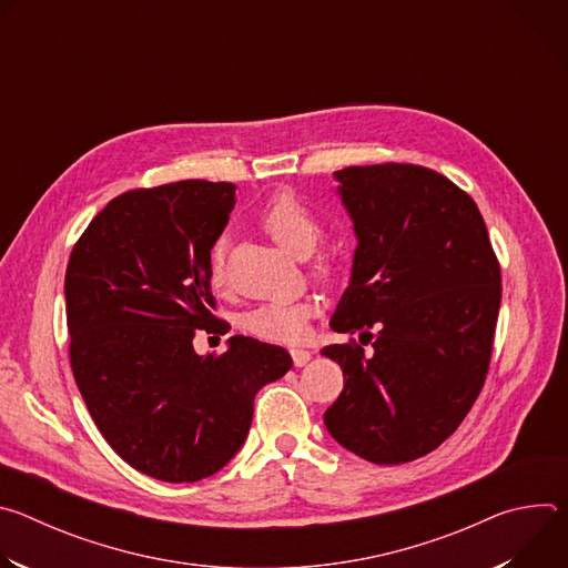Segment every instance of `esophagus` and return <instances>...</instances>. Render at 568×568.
Here are the masks:
<instances>
[{
    "label": "esophagus",
    "mask_w": 568,
    "mask_h": 568,
    "mask_svg": "<svg viewBox=\"0 0 568 568\" xmlns=\"http://www.w3.org/2000/svg\"><path fill=\"white\" fill-rule=\"evenodd\" d=\"M292 359H294V366H305L310 359H312V353L305 351V348H292Z\"/></svg>",
    "instance_id": "obj_1"
}]
</instances>
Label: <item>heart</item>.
Listing matches in <instances>:
<instances>
[{
	"label": "heart",
	"mask_w": 568,
	"mask_h": 568,
	"mask_svg": "<svg viewBox=\"0 0 568 568\" xmlns=\"http://www.w3.org/2000/svg\"><path fill=\"white\" fill-rule=\"evenodd\" d=\"M261 226L278 242V245L296 258H307L321 237V224L312 211L294 195H276L261 213ZM224 247L226 240L220 237L211 252V283L222 285L224 281ZM314 307L307 301H276L263 303L250 310L242 318L245 328L256 337L270 342H298L305 335L307 318Z\"/></svg>",
	"instance_id": "1"
}]
</instances>
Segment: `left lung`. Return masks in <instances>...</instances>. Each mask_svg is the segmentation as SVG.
Masks as SVG:
<instances>
[{"label": "left lung", "mask_w": 568, "mask_h": 568, "mask_svg": "<svg viewBox=\"0 0 568 568\" xmlns=\"http://www.w3.org/2000/svg\"><path fill=\"white\" fill-rule=\"evenodd\" d=\"M335 180L357 250L331 328L359 344L321 351L344 371L323 423L371 463H409L456 432L483 388L501 305L499 261L474 200L432 169L348 166Z\"/></svg>", "instance_id": "left-lung-1"}]
</instances>
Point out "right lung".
Segmentation results:
<instances>
[{"instance_id": "add662e5", "label": "right lung", "mask_w": 568, "mask_h": 568, "mask_svg": "<svg viewBox=\"0 0 568 568\" xmlns=\"http://www.w3.org/2000/svg\"><path fill=\"white\" fill-rule=\"evenodd\" d=\"M235 186L184 180L114 197L80 235L64 276L73 379L110 447L134 469L193 483L245 443L256 393L292 368L285 348L233 335L197 355L213 316L211 250Z\"/></svg>"}]
</instances>
